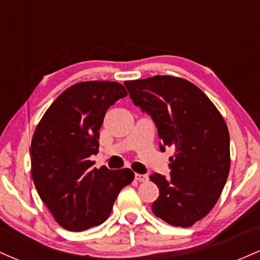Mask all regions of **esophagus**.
<instances>
[{"mask_svg": "<svg viewBox=\"0 0 260 260\" xmlns=\"http://www.w3.org/2000/svg\"><path fill=\"white\" fill-rule=\"evenodd\" d=\"M136 180L139 182H144L148 180V176L147 175H140V174H136Z\"/></svg>", "mask_w": 260, "mask_h": 260, "instance_id": "34e87169", "label": "esophagus"}]
</instances>
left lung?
<instances>
[{
  "mask_svg": "<svg viewBox=\"0 0 260 260\" xmlns=\"http://www.w3.org/2000/svg\"><path fill=\"white\" fill-rule=\"evenodd\" d=\"M124 85L156 124L161 151L175 148L170 177L150 175L160 192L151 210L170 225L189 228L214 208L228 180V126L207 95L183 78L155 76Z\"/></svg>",
  "mask_w": 260,
  "mask_h": 260,
  "instance_id": "8db88e82",
  "label": "left lung"
}]
</instances>
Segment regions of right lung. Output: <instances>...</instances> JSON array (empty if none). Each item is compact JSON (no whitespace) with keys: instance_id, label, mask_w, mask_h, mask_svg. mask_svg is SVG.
Listing matches in <instances>:
<instances>
[{"instance_id":"right-lung-1","label":"right lung","mask_w":260,"mask_h":260,"mask_svg":"<svg viewBox=\"0 0 260 260\" xmlns=\"http://www.w3.org/2000/svg\"><path fill=\"white\" fill-rule=\"evenodd\" d=\"M127 96L117 82H80L62 92L45 112L31 139V177L52 216L70 231L100 225L111 214L129 169H92L105 113Z\"/></svg>"}]
</instances>
